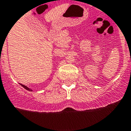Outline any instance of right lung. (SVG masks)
Masks as SVG:
<instances>
[{"label": "right lung", "instance_id": "obj_1", "mask_svg": "<svg viewBox=\"0 0 131 131\" xmlns=\"http://www.w3.org/2000/svg\"><path fill=\"white\" fill-rule=\"evenodd\" d=\"M20 85H21L22 86V87H23V88H25V90H28V91H33V90H31V89H29V88H27V86L24 85H22V84H20Z\"/></svg>", "mask_w": 131, "mask_h": 131}]
</instances>
